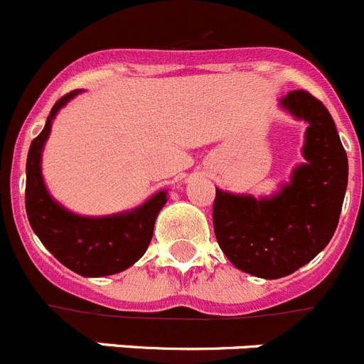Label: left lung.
I'll use <instances>...</instances> for the list:
<instances>
[{
    "label": "left lung",
    "mask_w": 364,
    "mask_h": 364,
    "mask_svg": "<svg viewBox=\"0 0 364 364\" xmlns=\"http://www.w3.org/2000/svg\"><path fill=\"white\" fill-rule=\"evenodd\" d=\"M281 105L306 122L302 156L277 193L252 195L217 188L213 228L235 268L260 279H281L308 264L336 233L348 184V159L328 109L306 91H291Z\"/></svg>",
    "instance_id": "obj_1"
}]
</instances>
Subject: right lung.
I'll return each instance as SVG.
<instances>
[{
  "mask_svg": "<svg viewBox=\"0 0 364 364\" xmlns=\"http://www.w3.org/2000/svg\"><path fill=\"white\" fill-rule=\"evenodd\" d=\"M80 92L82 89L60 98L50 109L43 131L32 140L25 208L32 231L63 266L82 277H105L131 268L146 253L153 239L154 220L167 202V191L160 189L133 210L105 217H83L54 200L41 173V154L58 111Z\"/></svg>",
  "mask_w": 364,
  "mask_h": 364,
  "instance_id": "add662e5",
  "label": "right lung"
}]
</instances>
